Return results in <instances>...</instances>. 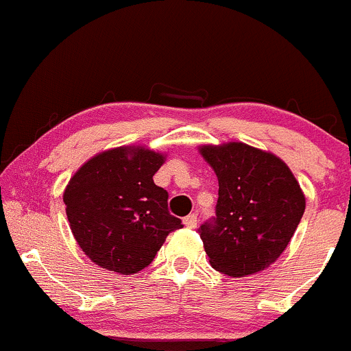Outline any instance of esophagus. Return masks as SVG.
<instances>
[{
    "instance_id": "1",
    "label": "esophagus",
    "mask_w": 351,
    "mask_h": 351,
    "mask_svg": "<svg viewBox=\"0 0 351 351\" xmlns=\"http://www.w3.org/2000/svg\"><path fill=\"white\" fill-rule=\"evenodd\" d=\"M183 222H185L188 228H195V227H197V223H198V217L195 215V213H190V215L183 219Z\"/></svg>"
}]
</instances>
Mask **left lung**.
Segmentation results:
<instances>
[{
  "instance_id": "left-lung-1",
  "label": "left lung",
  "mask_w": 351,
  "mask_h": 351,
  "mask_svg": "<svg viewBox=\"0 0 351 351\" xmlns=\"http://www.w3.org/2000/svg\"><path fill=\"white\" fill-rule=\"evenodd\" d=\"M219 178L215 217L198 228L210 264L234 278L278 259L304 213V195L284 161L243 143L204 146Z\"/></svg>"
}]
</instances>
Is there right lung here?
<instances>
[{
  "label": "right lung",
  "instance_id": "right-lung-1",
  "mask_svg": "<svg viewBox=\"0 0 351 351\" xmlns=\"http://www.w3.org/2000/svg\"><path fill=\"white\" fill-rule=\"evenodd\" d=\"M160 153L117 147L87 161L64 193L70 228L92 263L134 274L153 263L182 220L168 212V191L154 185Z\"/></svg>",
  "mask_w": 351,
  "mask_h": 351
}]
</instances>
